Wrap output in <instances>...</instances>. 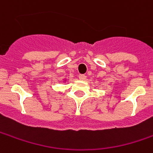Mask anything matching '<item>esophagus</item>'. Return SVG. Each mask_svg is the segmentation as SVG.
Wrapping results in <instances>:
<instances>
[{
	"label": "esophagus",
	"mask_w": 153,
	"mask_h": 153,
	"mask_svg": "<svg viewBox=\"0 0 153 153\" xmlns=\"http://www.w3.org/2000/svg\"><path fill=\"white\" fill-rule=\"evenodd\" d=\"M79 79L80 80H85V79H86V76H85V74H79Z\"/></svg>",
	"instance_id": "1"
}]
</instances>
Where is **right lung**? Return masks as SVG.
<instances>
[{"instance_id":"right-lung-1","label":"right lung","mask_w":153,"mask_h":153,"mask_svg":"<svg viewBox=\"0 0 153 153\" xmlns=\"http://www.w3.org/2000/svg\"><path fill=\"white\" fill-rule=\"evenodd\" d=\"M64 81H66V80H64Z\"/></svg>"}]
</instances>
